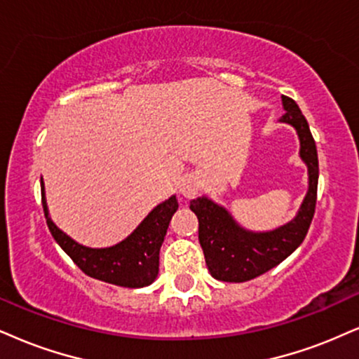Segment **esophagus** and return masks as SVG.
I'll use <instances>...</instances> for the list:
<instances>
[{
	"label": "esophagus",
	"mask_w": 359,
	"mask_h": 359,
	"mask_svg": "<svg viewBox=\"0 0 359 359\" xmlns=\"http://www.w3.org/2000/svg\"><path fill=\"white\" fill-rule=\"evenodd\" d=\"M181 194H183L184 198H193L194 194L198 193V183L191 178L184 180L183 183H181V188H180Z\"/></svg>",
	"instance_id": "34e87169"
}]
</instances>
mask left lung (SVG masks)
Wrapping results in <instances>:
<instances>
[{
	"instance_id": "left-lung-1",
	"label": "left lung",
	"mask_w": 359,
	"mask_h": 359,
	"mask_svg": "<svg viewBox=\"0 0 359 359\" xmlns=\"http://www.w3.org/2000/svg\"><path fill=\"white\" fill-rule=\"evenodd\" d=\"M286 113L281 121L296 128L302 143V159L308 165L309 189L299 213L285 226L269 233H251L238 226L223 206L215 205L208 198L191 201V211L198 216V238L205 253L208 271L219 281L243 283L280 264L302 245L315 216L318 194V151L309 131L306 118L299 111L294 100L283 96Z\"/></svg>"
}]
</instances>
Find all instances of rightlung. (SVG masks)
I'll return each instance as SVG.
<instances>
[{
    "label": "right lung",
    "instance_id": "add662e5",
    "mask_svg": "<svg viewBox=\"0 0 359 359\" xmlns=\"http://www.w3.org/2000/svg\"><path fill=\"white\" fill-rule=\"evenodd\" d=\"M41 203L53 238L88 276L125 287H143L156 280L159 271V248L165 241L171 216L178 210L176 196H171L170 200L154 208L125 241L100 250L78 245L68 234L56 228L48 215L43 181Z\"/></svg>",
    "mask_w": 359,
    "mask_h": 359
}]
</instances>
